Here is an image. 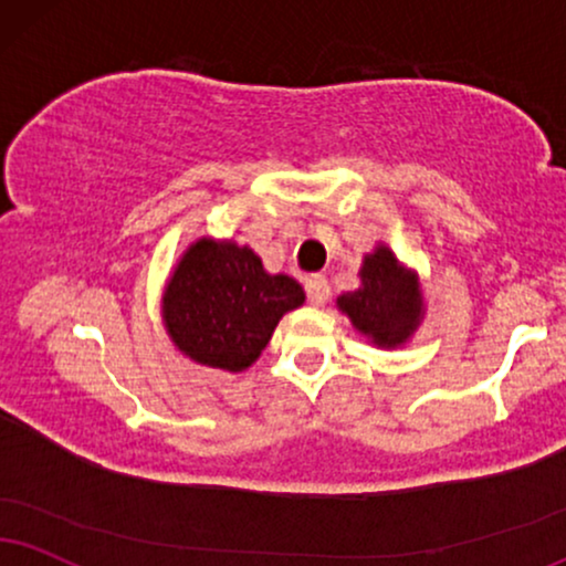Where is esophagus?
Returning a JSON list of instances; mask_svg holds the SVG:
<instances>
[{
  "mask_svg": "<svg viewBox=\"0 0 566 566\" xmlns=\"http://www.w3.org/2000/svg\"><path fill=\"white\" fill-rule=\"evenodd\" d=\"M304 291H306V298H310L312 306H323L327 298H331V285L323 275H310L304 283Z\"/></svg>",
  "mask_w": 566,
  "mask_h": 566,
  "instance_id": "34e87169",
  "label": "esophagus"
}]
</instances>
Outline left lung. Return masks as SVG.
<instances>
[{"mask_svg":"<svg viewBox=\"0 0 566 566\" xmlns=\"http://www.w3.org/2000/svg\"><path fill=\"white\" fill-rule=\"evenodd\" d=\"M361 285L336 298L338 310L378 348L403 346L420 325L424 304L417 272L396 260L386 243L369 251L359 270Z\"/></svg>","mask_w":566,"mask_h":566,"instance_id":"left-lung-1","label":"left lung"}]
</instances>
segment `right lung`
Returning a JSON list of instances; mask_svg holds the SVG:
<instances>
[{"label": "right lung", "mask_w": 566, "mask_h": 566, "mask_svg": "<svg viewBox=\"0 0 566 566\" xmlns=\"http://www.w3.org/2000/svg\"><path fill=\"white\" fill-rule=\"evenodd\" d=\"M302 304L304 289L294 277L270 275L249 247L205 235L167 277L163 319L188 359L241 373L260 359L285 312Z\"/></svg>", "instance_id": "right-lung-1"}]
</instances>
